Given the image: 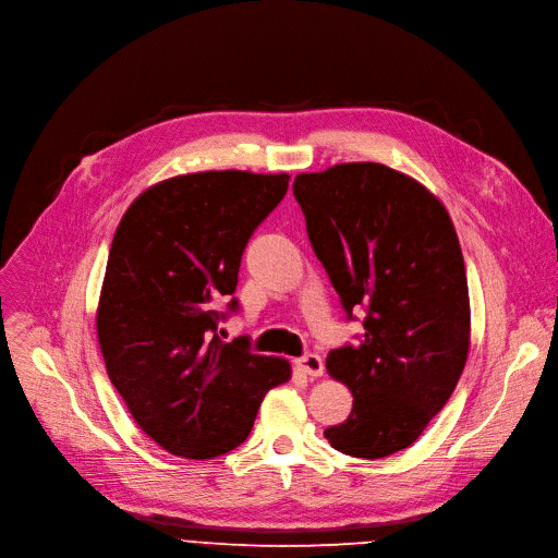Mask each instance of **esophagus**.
I'll use <instances>...</instances> for the list:
<instances>
[{"mask_svg":"<svg viewBox=\"0 0 558 558\" xmlns=\"http://www.w3.org/2000/svg\"><path fill=\"white\" fill-rule=\"evenodd\" d=\"M295 367L302 374H307L312 378H318V376L325 374V363H323V359L318 356V353H307V356L295 359Z\"/></svg>","mask_w":558,"mask_h":558,"instance_id":"34e87169","label":"esophagus"}]
</instances>
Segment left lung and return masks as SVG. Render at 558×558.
Returning <instances> with one entry per match:
<instances>
[{"label": "left lung", "mask_w": 558, "mask_h": 558, "mask_svg": "<svg viewBox=\"0 0 558 558\" xmlns=\"http://www.w3.org/2000/svg\"><path fill=\"white\" fill-rule=\"evenodd\" d=\"M293 195L347 316L367 312L363 338L327 356L353 408L325 438L347 456L385 459L425 432L468 361L470 291L459 235L429 189L378 162L300 173Z\"/></svg>", "instance_id": "8db88e82"}]
</instances>
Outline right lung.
<instances>
[{"instance_id": "1", "label": "right lung", "mask_w": 558, "mask_h": 558, "mask_svg": "<svg viewBox=\"0 0 558 558\" xmlns=\"http://www.w3.org/2000/svg\"><path fill=\"white\" fill-rule=\"evenodd\" d=\"M287 186V173L175 175L140 193L118 225L97 305L99 349L137 427L173 456L205 461L235 449L265 393L291 378L284 359L216 333L244 246Z\"/></svg>"}]
</instances>
